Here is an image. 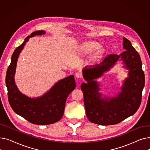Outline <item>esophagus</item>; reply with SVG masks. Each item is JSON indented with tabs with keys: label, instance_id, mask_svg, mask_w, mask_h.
Listing matches in <instances>:
<instances>
[{
	"label": "esophagus",
	"instance_id": "1",
	"mask_svg": "<svg viewBox=\"0 0 150 150\" xmlns=\"http://www.w3.org/2000/svg\"><path fill=\"white\" fill-rule=\"evenodd\" d=\"M75 75V76H76V78H81L83 77V74H82V73H81V72H76Z\"/></svg>",
	"mask_w": 150,
	"mask_h": 150
}]
</instances>
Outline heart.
<instances>
[{"label":"heart","instance_id":"heart-1","mask_svg":"<svg viewBox=\"0 0 150 150\" xmlns=\"http://www.w3.org/2000/svg\"><path fill=\"white\" fill-rule=\"evenodd\" d=\"M100 45L95 42H90L86 43L84 45L83 49L87 52H91L94 50H96L99 48Z\"/></svg>","mask_w":150,"mask_h":150}]
</instances>
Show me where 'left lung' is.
<instances>
[{
    "label": "left lung",
    "instance_id": "8db88e82",
    "mask_svg": "<svg viewBox=\"0 0 150 150\" xmlns=\"http://www.w3.org/2000/svg\"><path fill=\"white\" fill-rule=\"evenodd\" d=\"M123 47L125 51L120 55L108 54L100 65L83 70V76L88 83H82L81 89L83 92L86 115L92 123L100 125L119 123L135 114L140 105L145 85L141 59L131 42L125 37ZM120 57L130 70L129 77L121 88L122 91L117 98L103 100L98 92V85L92 80L103 74Z\"/></svg>",
    "mask_w": 150,
    "mask_h": 150
}]
</instances>
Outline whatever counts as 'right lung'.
Instances as JSON below:
<instances>
[{"mask_svg":"<svg viewBox=\"0 0 150 150\" xmlns=\"http://www.w3.org/2000/svg\"><path fill=\"white\" fill-rule=\"evenodd\" d=\"M44 34L43 30L34 31L15 49L5 79L8 99L14 112L31 123L41 125L52 124L61 119L67 97L76 85L74 76L70 75L59 81L45 95L37 98H28L18 91L14 84V76L19 54L29 38Z\"/></svg>","mask_w":150,"mask_h":150,"instance_id":"add662e5","label":"right lung"}]
</instances>
